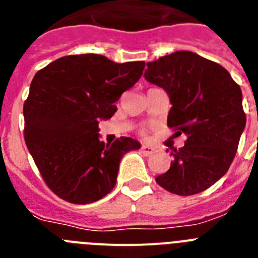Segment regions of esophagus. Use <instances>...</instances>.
Segmentation results:
<instances>
[{
	"instance_id": "obj_1",
	"label": "esophagus",
	"mask_w": 258,
	"mask_h": 258,
	"mask_svg": "<svg viewBox=\"0 0 258 258\" xmlns=\"http://www.w3.org/2000/svg\"><path fill=\"white\" fill-rule=\"evenodd\" d=\"M141 150H142V152L145 155H152L155 154V152L160 151L159 149H155V147H151V146H147V145H143L142 147H141Z\"/></svg>"
}]
</instances>
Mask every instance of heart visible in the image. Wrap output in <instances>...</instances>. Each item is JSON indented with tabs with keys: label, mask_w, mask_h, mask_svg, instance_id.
<instances>
[{
	"label": "heart",
	"mask_w": 258,
	"mask_h": 258,
	"mask_svg": "<svg viewBox=\"0 0 258 258\" xmlns=\"http://www.w3.org/2000/svg\"><path fill=\"white\" fill-rule=\"evenodd\" d=\"M142 133H146V131H143V132H142Z\"/></svg>",
	"instance_id": "1"
}]
</instances>
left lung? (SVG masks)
Wrapping results in <instances>:
<instances>
[{"label": "left lung", "instance_id": "8db88e82", "mask_svg": "<svg viewBox=\"0 0 258 258\" xmlns=\"http://www.w3.org/2000/svg\"><path fill=\"white\" fill-rule=\"evenodd\" d=\"M145 79L169 95L168 126L186 136L157 184L181 197L207 190L229 170L245 127L240 86L222 66L186 50L149 61Z\"/></svg>", "mask_w": 258, "mask_h": 258}]
</instances>
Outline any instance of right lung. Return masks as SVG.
I'll use <instances>...</instances> for the list:
<instances>
[{"mask_svg":"<svg viewBox=\"0 0 258 258\" xmlns=\"http://www.w3.org/2000/svg\"><path fill=\"white\" fill-rule=\"evenodd\" d=\"M145 61L115 63L99 54L61 56L35 75L24 102V140L52 192L89 204L111 192L122 156L141 143L120 137L104 145L98 124L117 111Z\"/></svg>","mask_w":258,"mask_h":258,"instance_id":"obj_1","label":"right lung"}]
</instances>
